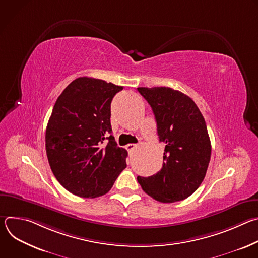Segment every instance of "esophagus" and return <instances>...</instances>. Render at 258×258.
<instances>
[{
	"instance_id": "obj_1",
	"label": "esophagus",
	"mask_w": 258,
	"mask_h": 258,
	"mask_svg": "<svg viewBox=\"0 0 258 258\" xmlns=\"http://www.w3.org/2000/svg\"><path fill=\"white\" fill-rule=\"evenodd\" d=\"M135 147H136V144H127V145L125 146V149H126L128 152H132V151L135 149Z\"/></svg>"
}]
</instances>
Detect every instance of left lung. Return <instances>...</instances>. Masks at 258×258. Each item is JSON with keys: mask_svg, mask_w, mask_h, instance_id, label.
Listing matches in <instances>:
<instances>
[{"mask_svg": "<svg viewBox=\"0 0 258 258\" xmlns=\"http://www.w3.org/2000/svg\"><path fill=\"white\" fill-rule=\"evenodd\" d=\"M155 116L159 142L165 144L163 165L156 174L138 176L143 191L162 203L191 196L203 181L211 144L203 115L183 93L166 87L138 88Z\"/></svg>", "mask_w": 258, "mask_h": 258, "instance_id": "obj_1", "label": "left lung"}]
</instances>
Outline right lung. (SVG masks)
<instances>
[{
	"label": "right lung",
	"instance_id": "obj_1",
	"mask_svg": "<svg viewBox=\"0 0 258 258\" xmlns=\"http://www.w3.org/2000/svg\"><path fill=\"white\" fill-rule=\"evenodd\" d=\"M123 87L79 78L58 97L46 130L51 169L73 195L96 198L109 192L126 167L110 123L111 102Z\"/></svg>",
	"mask_w": 258,
	"mask_h": 258
}]
</instances>
